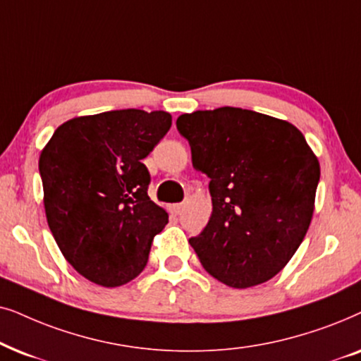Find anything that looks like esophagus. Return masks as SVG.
I'll return each instance as SVG.
<instances>
[{"mask_svg": "<svg viewBox=\"0 0 361 361\" xmlns=\"http://www.w3.org/2000/svg\"><path fill=\"white\" fill-rule=\"evenodd\" d=\"M183 211V203H176V204H170V213L171 214H180Z\"/></svg>", "mask_w": 361, "mask_h": 361, "instance_id": "34e87169", "label": "esophagus"}]
</instances>
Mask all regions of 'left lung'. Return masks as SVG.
<instances>
[{
	"instance_id": "obj_1",
	"label": "left lung",
	"mask_w": 361,
	"mask_h": 361,
	"mask_svg": "<svg viewBox=\"0 0 361 361\" xmlns=\"http://www.w3.org/2000/svg\"><path fill=\"white\" fill-rule=\"evenodd\" d=\"M195 170L209 178L213 211L190 239L200 262L234 289L267 282L304 241L315 208L320 163L299 128L252 110L183 114Z\"/></svg>"
}]
</instances>
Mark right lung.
Masks as SVG:
<instances>
[{"label": "right lung", "instance_id": "1", "mask_svg": "<svg viewBox=\"0 0 361 361\" xmlns=\"http://www.w3.org/2000/svg\"><path fill=\"white\" fill-rule=\"evenodd\" d=\"M170 127L163 110H110L67 120L42 148L47 224L66 261L94 284L135 279L168 223L147 193L142 160Z\"/></svg>", "mask_w": 361, "mask_h": 361}]
</instances>
